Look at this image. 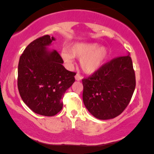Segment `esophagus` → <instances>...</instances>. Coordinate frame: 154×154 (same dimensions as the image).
<instances>
[{"mask_svg":"<svg viewBox=\"0 0 154 154\" xmlns=\"http://www.w3.org/2000/svg\"><path fill=\"white\" fill-rule=\"evenodd\" d=\"M82 79H83V77H81V76L80 75V74H77L75 75V80H77V81H80V80H81Z\"/></svg>","mask_w":154,"mask_h":154,"instance_id":"34e87169","label":"esophagus"}]
</instances>
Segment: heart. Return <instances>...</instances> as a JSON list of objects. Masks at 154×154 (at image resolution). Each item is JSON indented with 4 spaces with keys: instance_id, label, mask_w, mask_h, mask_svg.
<instances>
[{
    "instance_id": "heart-1",
    "label": "heart",
    "mask_w": 154,
    "mask_h": 154,
    "mask_svg": "<svg viewBox=\"0 0 154 154\" xmlns=\"http://www.w3.org/2000/svg\"><path fill=\"white\" fill-rule=\"evenodd\" d=\"M68 51L61 54L63 62L68 67L74 63V57L80 59V66L86 74H92L100 69L109 56L108 49L94 42H77L70 46Z\"/></svg>"
}]
</instances>
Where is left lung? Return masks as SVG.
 Wrapping results in <instances>:
<instances>
[{"label":"left lung","instance_id":"obj_1","mask_svg":"<svg viewBox=\"0 0 154 154\" xmlns=\"http://www.w3.org/2000/svg\"><path fill=\"white\" fill-rule=\"evenodd\" d=\"M82 82L83 103L88 111L100 120L117 117L129 104L136 88L130 54L113 59Z\"/></svg>","mask_w":154,"mask_h":154}]
</instances>
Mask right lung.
<instances>
[{
    "mask_svg": "<svg viewBox=\"0 0 154 154\" xmlns=\"http://www.w3.org/2000/svg\"><path fill=\"white\" fill-rule=\"evenodd\" d=\"M55 40L48 35L36 38L25 48L18 63L21 97L32 112L45 116H54L62 109V98L75 81V73L66 70L58 52L48 48Z\"/></svg>",
    "mask_w": 154,
    "mask_h": 154,
    "instance_id": "obj_1",
    "label": "right lung"
}]
</instances>
